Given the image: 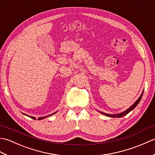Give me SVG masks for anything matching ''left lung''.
<instances>
[{"instance_id": "left-lung-1", "label": "left lung", "mask_w": 155, "mask_h": 155, "mask_svg": "<svg viewBox=\"0 0 155 155\" xmlns=\"http://www.w3.org/2000/svg\"><path fill=\"white\" fill-rule=\"evenodd\" d=\"M143 92H144V91H143L142 94H140V96L139 97V98H138V99L136 101L135 103H134L132 105V106H130L129 108H128V109H127L126 110H124V112H122V113H120L116 114H107V113H103V112H101V111H98V112H99L100 113L103 114L105 115V116H107V117H112V118H120V117H123L125 116V115H127L128 113H129L131 110H133L134 109V108H135V107L137 106L138 104L139 103L140 101L141 100V98H142V97H143Z\"/></svg>"}]
</instances>
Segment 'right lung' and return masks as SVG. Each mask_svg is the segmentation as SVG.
Returning a JSON list of instances; mask_svg holds the SVG:
<instances>
[{
	"instance_id": "add662e5",
	"label": "right lung",
	"mask_w": 155,
	"mask_h": 155,
	"mask_svg": "<svg viewBox=\"0 0 155 155\" xmlns=\"http://www.w3.org/2000/svg\"><path fill=\"white\" fill-rule=\"evenodd\" d=\"M56 113H57V112H56ZM56 113H52V114H49V115H48V116H46V117H39L38 118V120H42V119H44V118H47V117H50V116H51V115H52V114H55ZM23 114H25V115H27V114H24V113H22ZM29 117H31V118H32V119H35V120H36V118L35 117H30V116H28Z\"/></svg>"
}]
</instances>
